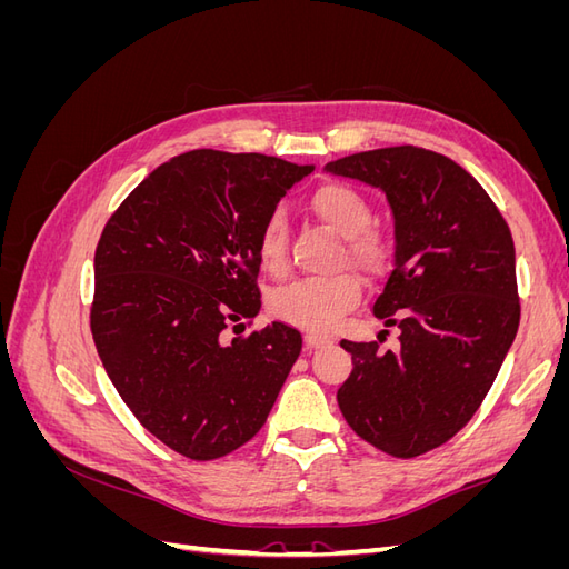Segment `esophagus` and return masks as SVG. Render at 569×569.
Masks as SVG:
<instances>
[{
    "mask_svg": "<svg viewBox=\"0 0 569 569\" xmlns=\"http://www.w3.org/2000/svg\"><path fill=\"white\" fill-rule=\"evenodd\" d=\"M303 343H306V349H320V347H327V343H332V337L318 335V332H306Z\"/></svg>",
    "mask_w": 569,
    "mask_h": 569,
    "instance_id": "obj_1",
    "label": "esophagus"
}]
</instances>
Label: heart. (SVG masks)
<instances>
[{"instance_id": "1", "label": "heart", "mask_w": 569, "mask_h": 569, "mask_svg": "<svg viewBox=\"0 0 569 569\" xmlns=\"http://www.w3.org/2000/svg\"><path fill=\"white\" fill-rule=\"evenodd\" d=\"M313 211L327 228L341 237L339 261H349L366 278H380L391 261V242L382 230L370 226L372 209L358 189L330 182L311 199ZM258 258L266 270L282 272L287 266V218L282 209H272L258 230ZM360 299V282L343 270L330 278H308L274 289L270 313L308 332H330L339 318Z\"/></svg>"}]
</instances>
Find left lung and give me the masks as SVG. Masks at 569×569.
I'll list each match as a JSON object with an SVG mask.
<instances>
[{
  "mask_svg": "<svg viewBox=\"0 0 569 569\" xmlns=\"http://www.w3.org/2000/svg\"><path fill=\"white\" fill-rule=\"evenodd\" d=\"M327 173L380 187L393 213V268L372 313L399 347L341 339L353 370L337 391L353 432L393 458L449 441L485 401L520 325L508 222L468 170L422 147L351 153Z\"/></svg>",
  "mask_w": 569,
  "mask_h": 569,
  "instance_id": "8db88e82",
  "label": "left lung"
}]
</instances>
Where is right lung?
<instances>
[{"label": "right lung", "instance_id": "1", "mask_svg": "<svg viewBox=\"0 0 569 569\" xmlns=\"http://www.w3.org/2000/svg\"><path fill=\"white\" fill-rule=\"evenodd\" d=\"M311 170L263 153L187 151L137 184L99 237L97 353L132 416L184 458L247 443L301 353L284 322L232 341L226 330L261 308L258 230Z\"/></svg>", "mask_w": 569, "mask_h": 569}]
</instances>
